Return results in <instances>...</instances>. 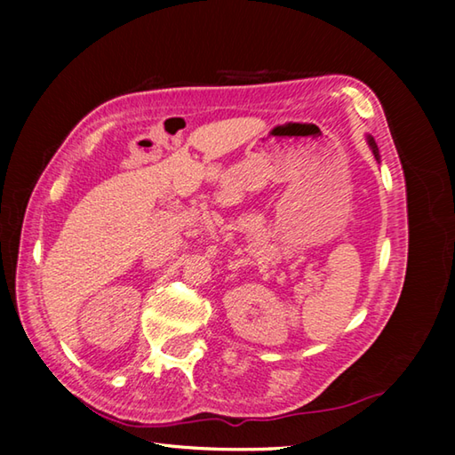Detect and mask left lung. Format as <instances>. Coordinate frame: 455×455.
Returning <instances> with one entry per match:
<instances>
[{
	"label": "left lung",
	"instance_id": "left-lung-1",
	"mask_svg": "<svg viewBox=\"0 0 455 455\" xmlns=\"http://www.w3.org/2000/svg\"><path fill=\"white\" fill-rule=\"evenodd\" d=\"M367 144H369V148H371V152L375 154V160H377V163H379V160H381V156H379V148H377V144H375V140H373V136H367Z\"/></svg>",
	"mask_w": 455,
	"mask_h": 455
}]
</instances>
